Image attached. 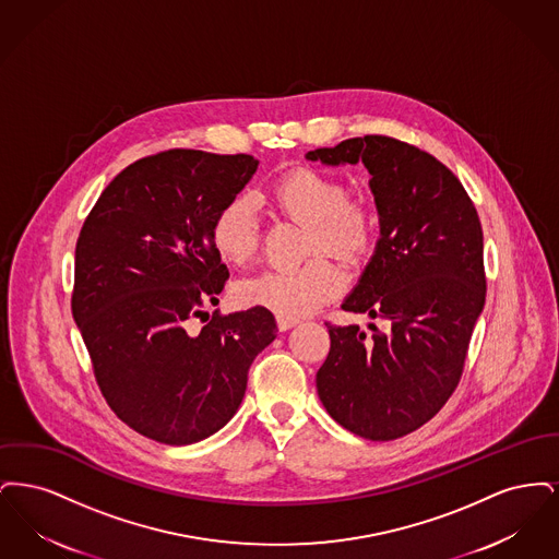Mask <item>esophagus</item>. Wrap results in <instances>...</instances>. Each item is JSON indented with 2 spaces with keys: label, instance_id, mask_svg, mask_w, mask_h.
I'll list each match as a JSON object with an SVG mask.
<instances>
[{
  "label": "esophagus",
  "instance_id": "esophagus-1",
  "mask_svg": "<svg viewBox=\"0 0 559 559\" xmlns=\"http://www.w3.org/2000/svg\"><path fill=\"white\" fill-rule=\"evenodd\" d=\"M295 324H299V320L283 319V317H278V319H276V326H278V331H289V329H293Z\"/></svg>",
  "mask_w": 559,
  "mask_h": 559
}]
</instances>
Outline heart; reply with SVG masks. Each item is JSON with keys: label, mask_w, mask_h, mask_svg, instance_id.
<instances>
[{"label": "heart", "mask_w": 559, "mask_h": 559, "mask_svg": "<svg viewBox=\"0 0 559 559\" xmlns=\"http://www.w3.org/2000/svg\"><path fill=\"white\" fill-rule=\"evenodd\" d=\"M270 203L293 219L308 224V253L331 251L354 260L369 251L374 239V217L362 203H352L347 187L319 169L297 167L281 176L267 192ZM260 239L253 203L247 197L230 199L213 219L212 245L226 264L247 262ZM344 287V272L326 258L304 266L264 270L235 283L233 297L242 308H262L283 319L317 312Z\"/></svg>", "instance_id": "obj_1"}]
</instances>
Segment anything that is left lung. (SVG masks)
<instances>
[{
    "label": "left lung",
    "mask_w": 559,
    "mask_h": 559,
    "mask_svg": "<svg viewBox=\"0 0 559 559\" xmlns=\"http://www.w3.org/2000/svg\"><path fill=\"white\" fill-rule=\"evenodd\" d=\"M322 165L365 163L379 215L371 260L342 308L383 320L329 324L317 372L326 413L367 440H396L451 399L486 299L478 212L447 165L388 135L306 153Z\"/></svg>",
    "instance_id": "8db88e82"
}]
</instances>
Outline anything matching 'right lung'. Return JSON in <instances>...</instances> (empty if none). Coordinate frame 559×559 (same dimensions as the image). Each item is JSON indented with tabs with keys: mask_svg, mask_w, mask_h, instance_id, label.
Instances as JSON below:
<instances>
[{
	"mask_svg": "<svg viewBox=\"0 0 559 559\" xmlns=\"http://www.w3.org/2000/svg\"><path fill=\"white\" fill-rule=\"evenodd\" d=\"M258 165L251 155L165 151L126 167L83 222L73 319L108 406L160 444H194L226 426L251 362L276 337L262 308L187 331L228 278L213 219Z\"/></svg>",
	"mask_w": 559,
	"mask_h": 559,
	"instance_id": "obj_1",
	"label": "right lung"
}]
</instances>
